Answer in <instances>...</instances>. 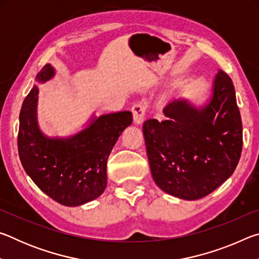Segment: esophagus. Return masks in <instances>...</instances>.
<instances>
[{
	"mask_svg": "<svg viewBox=\"0 0 259 259\" xmlns=\"http://www.w3.org/2000/svg\"><path fill=\"white\" fill-rule=\"evenodd\" d=\"M131 111H133L135 123L142 124L144 121V117H145V114H146V107L144 106L142 103H137L134 105L133 108H131Z\"/></svg>",
	"mask_w": 259,
	"mask_h": 259,
	"instance_id": "1",
	"label": "esophagus"
}]
</instances>
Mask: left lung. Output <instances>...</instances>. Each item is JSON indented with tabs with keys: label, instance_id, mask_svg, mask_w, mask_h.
Masks as SVG:
<instances>
[{
	"label": "left lung",
	"instance_id": "obj_1",
	"mask_svg": "<svg viewBox=\"0 0 259 259\" xmlns=\"http://www.w3.org/2000/svg\"><path fill=\"white\" fill-rule=\"evenodd\" d=\"M166 119L144 122L152 177L162 191L184 200L210 194L234 172L242 151V122L231 77L219 69L203 107L174 100Z\"/></svg>",
	"mask_w": 259,
	"mask_h": 259
}]
</instances>
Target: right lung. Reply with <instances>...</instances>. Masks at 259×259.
<instances>
[{
  "instance_id": "1",
  "label": "right lung",
  "mask_w": 259,
  "mask_h": 259,
  "mask_svg": "<svg viewBox=\"0 0 259 259\" xmlns=\"http://www.w3.org/2000/svg\"><path fill=\"white\" fill-rule=\"evenodd\" d=\"M55 76L47 64L36 75L45 83ZM38 89L33 87L19 115L18 153L26 174L57 202L76 207L103 194L107 185V159L116 140L133 122L129 111L91 119L87 128L67 138H50L36 120Z\"/></svg>"
}]
</instances>
